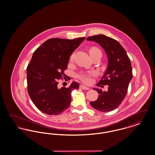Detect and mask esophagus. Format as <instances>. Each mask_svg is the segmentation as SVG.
I'll list each match as a JSON object with an SVG mask.
<instances>
[{
  "instance_id": "34e87169",
  "label": "esophagus",
  "mask_w": 155,
  "mask_h": 155,
  "mask_svg": "<svg viewBox=\"0 0 155 155\" xmlns=\"http://www.w3.org/2000/svg\"><path fill=\"white\" fill-rule=\"evenodd\" d=\"M80 88H81V89H84V90H89V87H86V86H85V85H80Z\"/></svg>"
}]
</instances>
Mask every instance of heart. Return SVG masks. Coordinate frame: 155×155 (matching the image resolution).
Listing matches in <instances>:
<instances>
[{
	"mask_svg": "<svg viewBox=\"0 0 155 155\" xmlns=\"http://www.w3.org/2000/svg\"><path fill=\"white\" fill-rule=\"evenodd\" d=\"M90 54H95V53H102L101 51L96 48H92L90 49ZM74 54L73 53L70 57V61H73L74 59ZM95 75V72L94 71H90V72H82L79 74L77 75V77L80 79L81 81L85 83H90L91 82V77Z\"/></svg>",
	"mask_w": 155,
	"mask_h": 155,
	"instance_id": "heart-1",
	"label": "heart"
}]
</instances>
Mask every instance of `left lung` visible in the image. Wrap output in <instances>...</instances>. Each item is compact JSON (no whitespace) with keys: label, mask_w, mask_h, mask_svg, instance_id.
<instances>
[{"label":"left lung","mask_w":155,"mask_h":155,"mask_svg":"<svg viewBox=\"0 0 155 155\" xmlns=\"http://www.w3.org/2000/svg\"><path fill=\"white\" fill-rule=\"evenodd\" d=\"M87 41H95L106 52L108 67L102 79L97 84L107 85L108 91L94 88L98 92L97 100L91 102L92 107L100 111H110L116 109L125 98L128 85L133 78L132 66L125 49L116 40L102 34L87 38Z\"/></svg>","instance_id":"8db88e82"}]
</instances>
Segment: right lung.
<instances>
[{"label":"right lung","instance_id":"right-lung-1","mask_svg":"<svg viewBox=\"0 0 155 155\" xmlns=\"http://www.w3.org/2000/svg\"><path fill=\"white\" fill-rule=\"evenodd\" d=\"M85 38H51L34 52L27 68V89L32 102L42 112L58 115L70 106L71 92L79 88V84L73 82L68 88H58V80L65 75L70 56Z\"/></svg>","mask_w":155,"mask_h":155}]
</instances>
